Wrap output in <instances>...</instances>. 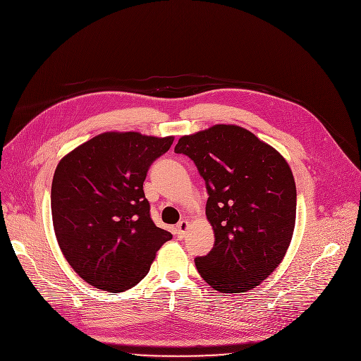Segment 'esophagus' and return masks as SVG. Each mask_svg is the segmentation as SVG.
Here are the masks:
<instances>
[{
  "mask_svg": "<svg viewBox=\"0 0 361 361\" xmlns=\"http://www.w3.org/2000/svg\"><path fill=\"white\" fill-rule=\"evenodd\" d=\"M189 226V222L188 221H180L178 225H176V233H178V238L182 239L185 236V232Z\"/></svg>",
  "mask_w": 361,
  "mask_h": 361,
  "instance_id": "34e87169",
  "label": "esophagus"
}]
</instances>
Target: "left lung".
I'll use <instances>...</instances> for the list:
<instances>
[{
	"instance_id": "left-lung-1",
	"label": "left lung",
	"mask_w": 361,
	"mask_h": 361,
	"mask_svg": "<svg viewBox=\"0 0 361 361\" xmlns=\"http://www.w3.org/2000/svg\"><path fill=\"white\" fill-rule=\"evenodd\" d=\"M207 190L213 249L195 259L202 279L221 293L259 286L281 263L296 222V183L286 159L250 130L214 125L182 136Z\"/></svg>"
}]
</instances>
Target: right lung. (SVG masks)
Returning <instances> with one entry per match:
<instances>
[{"mask_svg": "<svg viewBox=\"0 0 361 361\" xmlns=\"http://www.w3.org/2000/svg\"><path fill=\"white\" fill-rule=\"evenodd\" d=\"M173 136L105 132L65 155L51 188L52 224L66 262L105 292H125L145 277L172 235L151 219L143 193L149 166Z\"/></svg>", "mask_w": 361, "mask_h": 361, "instance_id": "1", "label": "right lung"}]
</instances>
